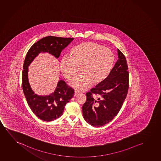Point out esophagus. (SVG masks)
Listing matches in <instances>:
<instances>
[{
  "instance_id": "esophagus-1",
  "label": "esophagus",
  "mask_w": 161,
  "mask_h": 161,
  "mask_svg": "<svg viewBox=\"0 0 161 161\" xmlns=\"http://www.w3.org/2000/svg\"><path fill=\"white\" fill-rule=\"evenodd\" d=\"M74 96H77V95H79L80 93L79 91H78L75 90V91H74Z\"/></svg>"
}]
</instances>
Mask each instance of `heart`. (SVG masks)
I'll use <instances>...</instances> for the list:
<instances>
[{
    "instance_id": "1",
    "label": "heart",
    "mask_w": 161,
    "mask_h": 161,
    "mask_svg": "<svg viewBox=\"0 0 161 161\" xmlns=\"http://www.w3.org/2000/svg\"><path fill=\"white\" fill-rule=\"evenodd\" d=\"M114 62L112 51L101 44L85 42L74 47L70 56L63 57L60 69L68 81L73 79L78 71L81 73L71 83L73 87L81 91L97 85L108 76Z\"/></svg>"
}]
</instances>
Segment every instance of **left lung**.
I'll return each mask as SVG.
<instances>
[{
	"label": "left lung",
	"instance_id": "obj_1",
	"mask_svg": "<svg viewBox=\"0 0 161 161\" xmlns=\"http://www.w3.org/2000/svg\"><path fill=\"white\" fill-rule=\"evenodd\" d=\"M118 60L108 76L86 93L83 117L93 126H102L114 119L120 110L129 88V72L125 57L118 49ZM93 94L98 97H92Z\"/></svg>",
	"mask_w": 161,
	"mask_h": 161
}]
</instances>
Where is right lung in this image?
<instances>
[{"instance_id":"obj_1","label":"right lung","mask_w":161,"mask_h":161,"mask_svg":"<svg viewBox=\"0 0 161 161\" xmlns=\"http://www.w3.org/2000/svg\"><path fill=\"white\" fill-rule=\"evenodd\" d=\"M73 38L47 36L34 43L27 53L22 72V89L30 108L37 117L43 121H51L61 117L65 106L74 95V90L60 80L54 92L40 96L34 92L29 83L28 71L30 64L41 53H48L56 58L72 42Z\"/></svg>"}]
</instances>
